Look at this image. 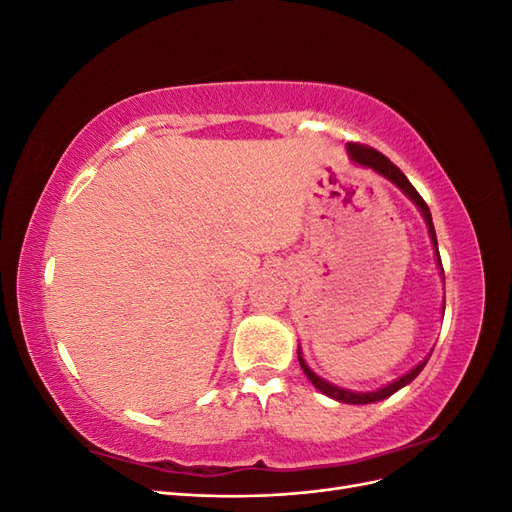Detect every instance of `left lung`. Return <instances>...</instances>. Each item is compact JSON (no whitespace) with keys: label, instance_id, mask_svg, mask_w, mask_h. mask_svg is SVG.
<instances>
[{"label":"left lung","instance_id":"8db88e82","mask_svg":"<svg viewBox=\"0 0 512 512\" xmlns=\"http://www.w3.org/2000/svg\"><path fill=\"white\" fill-rule=\"evenodd\" d=\"M348 153H350L352 162L361 164V166H367V168H374L376 173L384 175L386 179H391V181L397 185V188H401V190H404L406 196H410V200H414V205H416L418 209H421L423 218H425V222H427V226H429L431 243H433V247H436V258H438V265H440V271H442V260H440V252H438V239H436V230H433L429 207H427V203L423 200V196L418 194L414 185L408 181V177H406L404 173H401V170H399L389 158L382 156V153L376 151L374 147H367V145H361V143H348ZM442 273H444V271H442ZM427 361H429V356H427V359H425L421 365H416L412 371H408L406 376H401L399 380H395V382H391V384H386L384 389L371 391V393H354V391H348V389H339V386H333V384H329L327 380L318 378V376L314 374V371L307 367V363L303 361V356H301V350H299L301 369L305 371V376L309 378V382H312L320 393H324V395L335 399V401H342V404H356V406H359V404H361V406H363V404H374V401L391 397L393 393H397V391L401 389V386L410 384L418 374H421L423 367L427 365Z\"/></svg>","mask_w":512,"mask_h":512}]
</instances>
